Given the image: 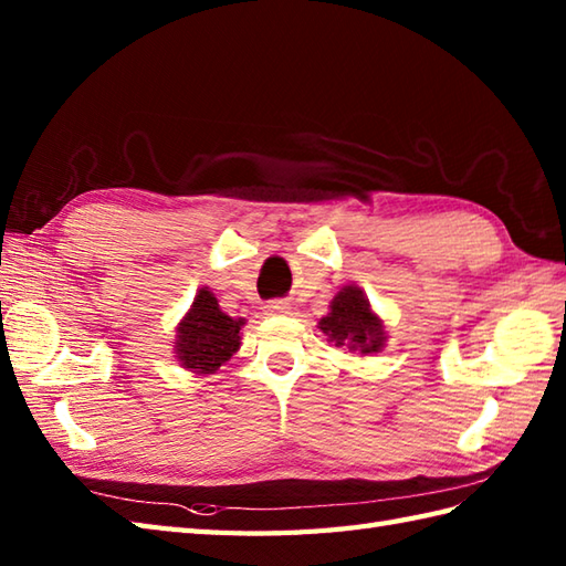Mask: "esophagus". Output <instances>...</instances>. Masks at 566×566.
<instances>
[{
    "mask_svg": "<svg viewBox=\"0 0 566 566\" xmlns=\"http://www.w3.org/2000/svg\"><path fill=\"white\" fill-rule=\"evenodd\" d=\"M264 314H268V316H284V314H290V302H282V298H274V302L264 304Z\"/></svg>",
    "mask_w": 566,
    "mask_h": 566,
    "instance_id": "34e87169",
    "label": "esophagus"
}]
</instances>
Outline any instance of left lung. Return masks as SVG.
<instances>
[{
    "label": "left lung",
    "mask_w": 566,
    "mask_h": 566,
    "mask_svg": "<svg viewBox=\"0 0 566 566\" xmlns=\"http://www.w3.org/2000/svg\"><path fill=\"white\" fill-rule=\"evenodd\" d=\"M318 328L335 347H347L350 353L371 355L387 345V328L371 308L365 292L355 284H345L333 296L328 314L318 321Z\"/></svg>",
    "instance_id": "obj_1"
}]
</instances>
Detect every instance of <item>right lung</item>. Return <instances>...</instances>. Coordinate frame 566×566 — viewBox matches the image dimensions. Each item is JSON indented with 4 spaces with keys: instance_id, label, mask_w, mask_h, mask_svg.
I'll list each match as a JSON object with an SVG mask.
<instances>
[{
    "instance_id": "right-lung-1",
    "label": "right lung",
    "mask_w": 566,
    "mask_h": 566,
    "mask_svg": "<svg viewBox=\"0 0 566 566\" xmlns=\"http://www.w3.org/2000/svg\"><path fill=\"white\" fill-rule=\"evenodd\" d=\"M245 318L221 311L209 286H201L189 311L175 328V359L191 375H213L240 350V328Z\"/></svg>"
}]
</instances>
